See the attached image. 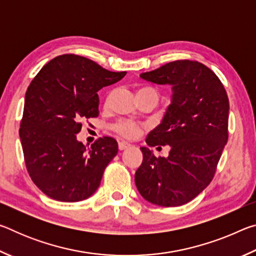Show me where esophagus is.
Here are the masks:
<instances>
[{
	"instance_id": "34e87169",
	"label": "esophagus",
	"mask_w": 256,
	"mask_h": 256,
	"mask_svg": "<svg viewBox=\"0 0 256 256\" xmlns=\"http://www.w3.org/2000/svg\"><path fill=\"white\" fill-rule=\"evenodd\" d=\"M128 146H131V144H130L128 142H126V141H120L118 142V149L120 150H125V149H128Z\"/></svg>"
}]
</instances>
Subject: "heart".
Listing matches in <instances>:
<instances>
[{
	"label": "heart",
	"instance_id": "heart-1",
	"mask_svg": "<svg viewBox=\"0 0 256 256\" xmlns=\"http://www.w3.org/2000/svg\"><path fill=\"white\" fill-rule=\"evenodd\" d=\"M154 94V96L158 97V92L150 86H141L138 89V94ZM112 131L116 132L120 136L128 138H136L141 133V126L138 123L133 122V120H120L118 122L114 123L110 126Z\"/></svg>",
	"mask_w": 256,
	"mask_h": 256
}]
</instances>
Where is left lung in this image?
<instances>
[{
    "instance_id": "1",
    "label": "left lung",
    "mask_w": 256,
    "mask_h": 256,
    "mask_svg": "<svg viewBox=\"0 0 256 256\" xmlns=\"http://www.w3.org/2000/svg\"><path fill=\"white\" fill-rule=\"evenodd\" d=\"M146 81L172 86L162 122L146 136L149 146H170L168 157L142 146L136 185L144 198L162 206L193 200L214 178L228 141L229 100L218 76L196 60H178L141 73Z\"/></svg>"
}]
</instances>
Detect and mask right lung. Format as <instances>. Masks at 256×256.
Returning <instances> with one entry per match:
<instances>
[{
    "label": "right lung",
    "mask_w": 256,
    "mask_h": 256,
    "mask_svg": "<svg viewBox=\"0 0 256 256\" xmlns=\"http://www.w3.org/2000/svg\"><path fill=\"white\" fill-rule=\"evenodd\" d=\"M126 72H112L76 54L56 56L28 86L20 140L28 174L47 196L78 202L96 192L104 172L118 154L110 136L90 148L76 140L82 120L99 115L98 92Z\"/></svg>",
    "instance_id": "obj_1"
}]
</instances>
